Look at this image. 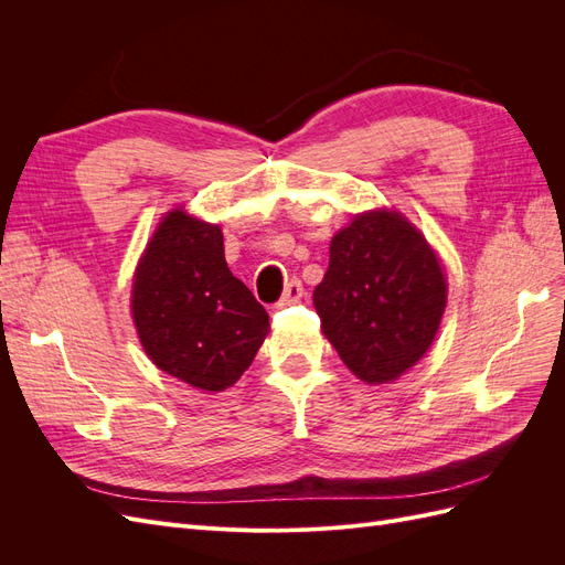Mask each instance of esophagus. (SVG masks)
Segmentation results:
<instances>
[{
  "mask_svg": "<svg viewBox=\"0 0 565 565\" xmlns=\"http://www.w3.org/2000/svg\"><path fill=\"white\" fill-rule=\"evenodd\" d=\"M303 295V285H301V280L299 278H292L289 282H285V292H282V297H280V301H278V306H289V303H295V301H299V297Z\"/></svg>",
  "mask_w": 565,
  "mask_h": 565,
  "instance_id": "esophagus-1",
  "label": "esophagus"
}]
</instances>
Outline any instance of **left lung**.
<instances>
[{
    "instance_id": "left-lung-1",
    "label": "left lung",
    "mask_w": 565,
    "mask_h": 565,
    "mask_svg": "<svg viewBox=\"0 0 565 565\" xmlns=\"http://www.w3.org/2000/svg\"><path fill=\"white\" fill-rule=\"evenodd\" d=\"M446 276L419 231L391 212L355 216L332 237L313 303L341 361L367 384L398 380L431 347Z\"/></svg>"
}]
</instances>
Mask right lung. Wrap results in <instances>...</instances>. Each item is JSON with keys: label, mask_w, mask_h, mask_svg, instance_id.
Instances as JSON below:
<instances>
[{"label": "right lung", "mask_w": 565, "mask_h": 565, "mask_svg": "<svg viewBox=\"0 0 565 565\" xmlns=\"http://www.w3.org/2000/svg\"><path fill=\"white\" fill-rule=\"evenodd\" d=\"M131 316L152 363L202 391L233 386L268 334L266 309L226 264L221 228L181 210L143 254Z\"/></svg>", "instance_id": "add662e5"}]
</instances>
